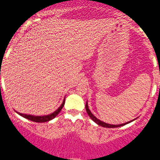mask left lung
<instances>
[{"label": "left lung", "mask_w": 160, "mask_h": 160, "mask_svg": "<svg viewBox=\"0 0 160 160\" xmlns=\"http://www.w3.org/2000/svg\"><path fill=\"white\" fill-rule=\"evenodd\" d=\"M85 108H86V110H87V113H88V114L89 115V117H90L91 118H92V120H93L94 122H95V123L98 124V125H100V126H102V127L117 128V127H120V126H122V125H125V124H128V123H129V122H132V121H131V122H126V123H124V124H120V125H110V124L105 123V122H102V121H100L99 119L97 118H95V116L93 115V114H92V112L90 111V110H89L88 106V102H86V105H85Z\"/></svg>", "instance_id": "left-lung-1"}]
</instances>
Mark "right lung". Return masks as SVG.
<instances>
[{
    "label": "right lung",
    "instance_id": "obj_1",
    "mask_svg": "<svg viewBox=\"0 0 160 160\" xmlns=\"http://www.w3.org/2000/svg\"><path fill=\"white\" fill-rule=\"evenodd\" d=\"M65 100L64 99L63 102L62 104L59 107V108L57 110H55L53 113L52 114H49V115H44V116H33V115H30V114H20V113H18L19 115L22 116V117L28 119V120H31L32 122H49V121L52 120V119L54 118L57 115L60 113V111L62 110V109L63 108L64 105H65Z\"/></svg>",
    "mask_w": 160,
    "mask_h": 160
}]
</instances>
